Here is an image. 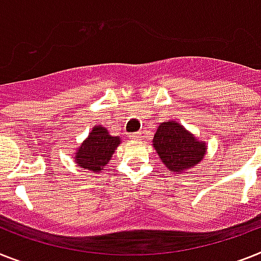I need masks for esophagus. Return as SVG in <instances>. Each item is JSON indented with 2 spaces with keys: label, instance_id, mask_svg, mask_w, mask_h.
Here are the masks:
<instances>
[{
  "label": "esophagus",
  "instance_id": "1",
  "mask_svg": "<svg viewBox=\"0 0 261 261\" xmlns=\"http://www.w3.org/2000/svg\"><path fill=\"white\" fill-rule=\"evenodd\" d=\"M129 137H130V139H133V140H140V139H141V133H139V132L130 133V135H129Z\"/></svg>",
  "mask_w": 261,
  "mask_h": 261
}]
</instances>
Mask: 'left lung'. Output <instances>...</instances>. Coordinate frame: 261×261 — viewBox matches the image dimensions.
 I'll return each mask as SVG.
<instances>
[{
  "mask_svg": "<svg viewBox=\"0 0 261 261\" xmlns=\"http://www.w3.org/2000/svg\"><path fill=\"white\" fill-rule=\"evenodd\" d=\"M153 148L171 172L182 173L203 160L206 145L177 121L161 122L153 137Z\"/></svg>",
  "mask_w": 261,
  "mask_h": 261,
  "instance_id": "left-lung-1",
  "label": "left lung"
}]
</instances>
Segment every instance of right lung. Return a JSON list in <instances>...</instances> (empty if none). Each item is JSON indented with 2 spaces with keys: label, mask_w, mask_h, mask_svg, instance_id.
<instances>
[{
  "label": "right lung",
  "mask_w": 261,
  "mask_h": 261,
  "mask_svg": "<svg viewBox=\"0 0 261 261\" xmlns=\"http://www.w3.org/2000/svg\"><path fill=\"white\" fill-rule=\"evenodd\" d=\"M120 143L121 137L111 136L102 125L93 126L87 140L77 149L74 163L92 173L104 172L105 165L111 160Z\"/></svg>",
  "instance_id": "obj_1"
}]
</instances>
